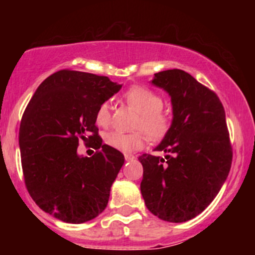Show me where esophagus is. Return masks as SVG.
Masks as SVG:
<instances>
[{
    "label": "esophagus",
    "mask_w": 255,
    "mask_h": 255,
    "mask_svg": "<svg viewBox=\"0 0 255 255\" xmlns=\"http://www.w3.org/2000/svg\"><path fill=\"white\" fill-rule=\"evenodd\" d=\"M134 156H131V154H125V159L126 160H131V159H134Z\"/></svg>",
    "instance_id": "esophagus-1"
}]
</instances>
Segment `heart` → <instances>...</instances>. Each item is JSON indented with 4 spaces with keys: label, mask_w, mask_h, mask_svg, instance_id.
Wrapping results in <instances>:
<instances>
[{
    "label": "heart",
    "mask_w": 255,
    "mask_h": 255,
    "mask_svg": "<svg viewBox=\"0 0 255 255\" xmlns=\"http://www.w3.org/2000/svg\"><path fill=\"white\" fill-rule=\"evenodd\" d=\"M128 105L139 113L134 124V133H122L113 130L105 135V142L110 147L121 152L141 150L147 142V134L151 139L158 140L168 133L172 122L170 111L163 108L164 99L159 93L144 85H134L124 93ZM96 124L101 127H109L113 121V108L110 102H102L96 110Z\"/></svg>",
    "instance_id": "1"
}]
</instances>
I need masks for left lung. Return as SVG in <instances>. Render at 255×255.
Wrapping results in <instances>:
<instances>
[{"label":"left lung","mask_w":255,"mask_h":255,"mask_svg":"<svg viewBox=\"0 0 255 255\" xmlns=\"http://www.w3.org/2000/svg\"><path fill=\"white\" fill-rule=\"evenodd\" d=\"M152 84L170 95L171 127L156 151L144 153L140 184L146 206L158 218L182 223L212 203L227 180L233 162L225 111L215 91L181 69L154 74Z\"/></svg>","instance_id":"obj_1"}]
</instances>
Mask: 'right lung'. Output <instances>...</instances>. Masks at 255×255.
Wrapping results in <instances>:
<instances>
[{"label":"right lung","instance_id":"add662e5","mask_svg":"<svg viewBox=\"0 0 255 255\" xmlns=\"http://www.w3.org/2000/svg\"><path fill=\"white\" fill-rule=\"evenodd\" d=\"M120 89L103 75L61 69L38 86L22 114L25 186L34 203L60 221L84 223L107 207L125 156L103 144L95 115ZM81 139L96 150L92 157L77 156Z\"/></svg>","mask_w":255,"mask_h":255}]
</instances>
